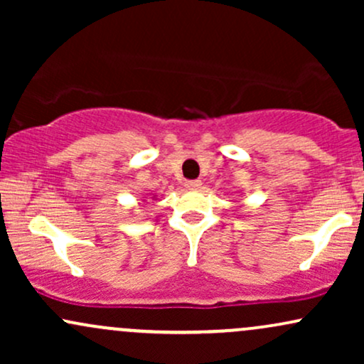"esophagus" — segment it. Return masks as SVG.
Returning a JSON list of instances; mask_svg holds the SVG:
<instances>
[{"mask_svg":"<svg viewBox=\"0 0 364 364\" xmlns=\"http://www.w3.org/2000/svg\"><path fill=\"white\" fill-rule=\"evenodd\" d=\"M200 186H202V181H200V179H193V181H186L188 190H198Z\"/></svg>","mask_w":364,"mask_h":364,"instance_id":"obj_1","label":"esophagus"}]
</instances>
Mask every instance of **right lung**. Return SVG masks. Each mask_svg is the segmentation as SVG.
Masks as SVG:
<instances>
[{
    "mask_svg": "<svg viewBox=\"0 0 364 364\" xmlns=\"http://www.w3.org/2000/svg\"><path fill=\"white\" fill-rule=\"evenodd\" d=\"M152 198H156V195H154V196H152Z\"/></svg>",
    "mask_w": 364,
    "mask_h": 364,
    "instance_id": "right-lung-1",
    "label": "right lung"
}]
</instances>
